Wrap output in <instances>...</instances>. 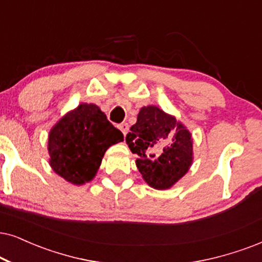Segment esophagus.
<instances>
[{"instance_id": "34e87169", "label": "esophagus", "mask_w": 262, "mask_h": 262, "mask_svg": "<svg viewBox=\"0 0 262 262\" xmlns=\"http://www.w3.org/2000/svg\"><path fill=\"white\" fill-rule=\"evenodd\" d=\"M118 129H120V130L123 133V135L125 137L129 130V125H128V123H121V124H118Z\"/></svg>"}]
</instances>
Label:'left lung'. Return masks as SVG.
Wrapping results in <instances>:
<instances>
[{
    "mask_svg": "<svg viewBox=\"0 0 262 262\" xmlns=\"http://www.w3.org/2000/svg\"><path fill=\"white\" fill-rule=\"evenodd\" d=\"M137 167L151 187L165 190L187 173L192 163L190 132L157 106L142 107L125 137Z\"/></svg>",
    "mask_w": 262,
    "mask_h": 262,
    "instance_id": "8db88e82",
    "label": "left lung"
}]
</instances>
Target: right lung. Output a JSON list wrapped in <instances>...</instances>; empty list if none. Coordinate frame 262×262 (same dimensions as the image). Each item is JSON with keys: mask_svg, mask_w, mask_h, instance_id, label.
Returning a JSON list of instances; mask_svg holds the SVG:
<instances>
[{"mask_svg": "<svg viewBox=\"0 0 262 262\" xmlns=\"http://www.w3.org/2000/svg\"><path fill=\"white\" fill-rule=\"evenodd\" d=\"M122 140L123 134L97 105L81 104L49 133V163L69 183L82 185L95 177L107 148Z\"/></svg>", "mask_w": 262, "mask_h": 262, "instance_id": "right-lung-1", "label": "right lung"}]
</instances>
